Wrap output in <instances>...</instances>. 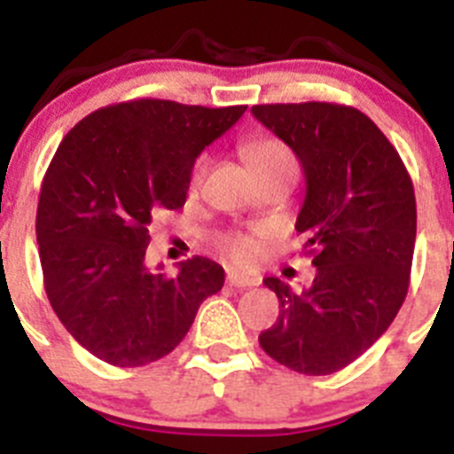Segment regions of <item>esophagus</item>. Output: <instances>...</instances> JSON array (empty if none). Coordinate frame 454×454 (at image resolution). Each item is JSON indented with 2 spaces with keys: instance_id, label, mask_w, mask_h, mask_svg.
Here are the masks:
<instances>
[{
  "instance_id": "esophagus-1",
  "label": "esophagus",
  "mask_w": 454,
  "mask_h": 454,
  "mask_svg": "<svg viewBox=\"0 0 454 454\" xmlns=\"http://www.w3.org/2000/svg\"><path fill=\"white\" fill-rule=\"evenodd\" d=\"M227 284L234 288H250V286H259V277H250V275H239V272H230L227 275Z\"/></svg>"
}]
</instances>
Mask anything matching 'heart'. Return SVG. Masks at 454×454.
<instances>
[{
  "label": "heart",
  "mask_w": 454,
  "mask_h": 454,
  "mask_svg": "<svg viewBox=\"0 0 454 454\" xmlns=\"http://www.w3.org/2000/svg\"><path fill=\"white\" fill-rule=\"evenodd\" d=\"M243 156H246L247 166L254 175H262L266 170H275V168H298L295 166V156H293L291 147L284 145L282 140L277 138H259L252 140L247 145H243ZM208 159L200 156L198 161L192 163L191 177H188V188L192 192L198 191L207 175ZM223 250L227 252L231 262L236 263H252L262 252V243L259 236L254 234H231L223 240Z\"/></svg>",
  "instance_id": "heart-1"
}]
</instances>
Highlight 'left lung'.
<instances>
[{
    "mask_svg": "<svg viewBox=\"0 0 454 454\" xmlns=\"http://www.w3.org/2000/svg\"><path fill=\"white\" fill-rule=\"evenodd\" d=\"M254 115L302 163L314 284L295 293L266 277L279 316L259 334L268 356L302 375H332L362 356L403 307L416 240L414 184L368 115L330 102L256 104Z\"/></svg>",
    "mask_w": 454,
    "mask_h": 454,
    "instance_id": "1",
    "label": "left lung"
}]
</instances>
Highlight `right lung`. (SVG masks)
<instances>
[{
  "instance_id": "1",
  "label": "right lung",
  "mask_w": 454,
  "mask_h": 454,
  "mask_svg": "<svg viewBox=\"0 0 454 454\" xmlns=\"http://www.w3.org/2000/svg\"><path fill=\"white\" fill-rule=\"evenodd\" d=\"M247 106L131 99L67 131L43 179L35 214L45 293L59 320L102 362L136 368L182 343L224 270L192 256L177 277L145 266L150 223L182 208L200 152Z\"/></svg>"
}]
</instances>
